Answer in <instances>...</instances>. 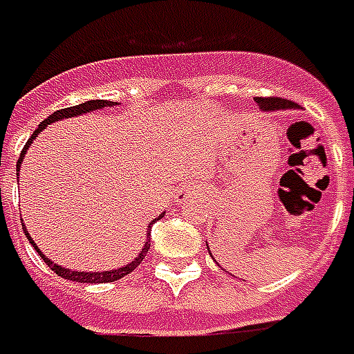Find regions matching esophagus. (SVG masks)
Instances as JSON below:
<instances>
[{"instance_id":"34e87169","label":"esophagus","mask_w":354,"mask_h":354,"mask_svg":"<svg viewBox=\"0 0 354 354\" xmlns=\"http://www.w3.org/2000/svg\"><path fill=\"white\" fill-rule=\"evenodd\" d=\"M194 199V187H182L176 194V201L182 205V203H189Z\"/></svg>"}]
</instances>
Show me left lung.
<instances>
[{
	"label": "left lung",
	"instance_id": "8db88e82",
	"mask_svg": "<svg viewBox=\"0 0 354 354\" xmlns=\"http://www.w3.org/2000/svg\"><path fill=\"white\" fill-rule=\"evenodd\" d=\"M257 103L259 107L264 113H272V111H286V109H295L297 105L293 101L289 100H281V97H257ZM209 249V247H207ZM211 251V249H209Z\"/></svg>",
	"mask_w": 354,
	"mask_h": 354
}]
</instances>
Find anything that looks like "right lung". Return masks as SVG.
Listing matches in <instances>:
<instances>
[{
  "label": "right lung",
  "instance_id": "add662e5",
  "mask_svg": "<svg viewBox=\"0 0 354 354\" xmlns=\"http://www.w3.org/2000/svg\"><path fill=\"white\" fill-rule=\"evenodd\" d=\"M113 105H118V103H115V101H107V100H91V101H86V103H80V105H74V107H66V109H61V111H55V113H53V115H49L46 120H41L38 126V130H36V132L30 136V140L26 142L24 149L21 151V159H19V162H17V169L21 170L22 157L26 155L28 147H30L32 142L38 138V134H41V130H46V128H48V124H51V122H57V120H63V118H73V117H78V115H84V113H91V111H100V109L113 107ZM162 216H165V212H162V214H159V216H157L155 220H151V224H155V222L162 218ZM151 224L147 226V239H145L142 251L138 253V257H136V259H132L130 263L124 264V266H120V268H115V270H101V272H78V270H71V268H65V266H59V264L53 263L51 259H48L46 254L39 251L38 245H36V241L32 239L30 234H28V230H26V226H24V224H22V228H24V236L28 237L30 245L34 247L36 251H38L39 257L44 259V263L48 264L49 268L55 272L57 276H61V278H65V280L78 281V283H107V281H117V280H120V278H124L126 274H130V272L134 270V268H138V266H140V263H142L143 259H145V254H147L149 247H151V239H149V236H151Z\"/></svg>",
  "mask_w": 354,
  "mask_h": 354
}]
</instances>
